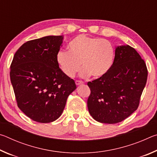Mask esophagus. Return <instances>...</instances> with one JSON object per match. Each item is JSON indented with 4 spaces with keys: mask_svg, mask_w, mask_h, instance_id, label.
<instances>
[{
    "mask_svg": "<svg viewBox=\"0 0 157 157\" xmlns=\"http://www.w3.org/2000/svg\"><path fill=\"white\" fill-rule=\"evenodd\" d=\"M75 84L77 86H78V85H80V84H83L84 82L82 81H80V80H76L75 81Z\"/></svg>",
    "mask_w": 157,
    "mask_h": 157,
    "instance_id": "obj_1",
    "label": "esophagus"
}]
</instances>
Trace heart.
Segmentation results:
<instances>
[{
    "mask_svg": "<svg viewBox=\"0 0 157 157\" xmlns=\"http://www.w3.org/2000/svg\"><path fill=\"white\" fill-rule=\"evenodd\" d=\"M68 50L57 52L56 61L66 76L73 78L81 66L80 75L94 78L105 76L115 61V49L105 39L79 34L68 44Z\"/></svg>",
    "mask_w": 157,
    "mask_h": 157,
    "instance_id": "heart-1",
    "label": "heart"
}]
</instances>
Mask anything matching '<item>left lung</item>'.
<instances>
[{
    "instance_id": "left-lung-1",
    "label": "left lung",
    "mask_w": 157,
    "mask_h": 157,
    "mask_svg": "<svg viewBox=\"0 0 157 157\" xmlns=\"http://www.w3.org/2000/svg\"><path fill=\"white\" fill-rule=\"evenodd\" d=\"M147 78L146 64L136 50L129 45L116 46L109 72L87 84L89 113L102 123L123 121L137 109Z\"/></svg>"
}]
</instances>
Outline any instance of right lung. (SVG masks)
<instances>
[{
    "instance_id": "1",
    "label": "right lung",
    "mask_w": 157,
    "mask_h": 157,
    "mask_svg": "<svg viewBox=\"0 0 157 157\" xmlns=\"http://www.w3.org/2000/svg\"><path fill=\"white\" fill-rule=\"evenodd\" d=\"M63 36H46L23 44L14 55L10 79L18 108L38 123L59 118L68 95L76 89L75 81L66 76L56 56Z\"/></svg>"
}]
</instances>
